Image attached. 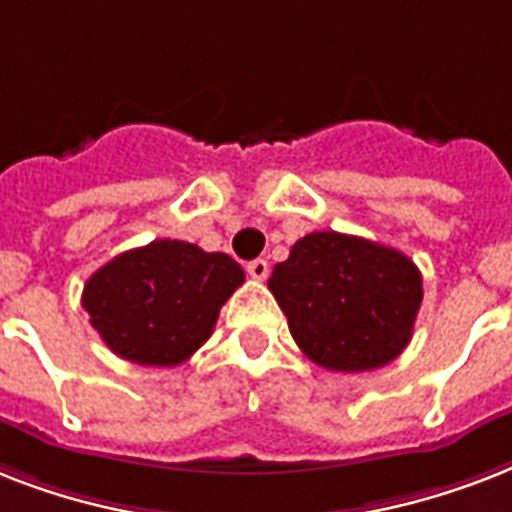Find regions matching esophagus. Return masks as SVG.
Returning <instances> with one entry per match:
<instances>
[{"mask_svg": "<svg viewBox=\"0 0 512 512\" xmlns=\"http://www.w3.org/2000/svg\"><path fill=\"white\" fill-rule=\"evenodd\" d=\"M268 271H271V268H268V260H263V257H257V260H252V263L247 265V273L255 281L268 279Z\"/></svg>", "mask_w": 512, "mask_h": 512, "instance_id": "esophagus-1", "label": "esophagus"}]
</instances>
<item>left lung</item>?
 <instances>
[{"label": "left lung", "mask_w": 512, "mask_h": 512, "mask_svg": "<svg viewBox=\"0 0 512 512\" xmlns=\"http://www.w3.org/2000/svg\"><path fill=\"white\" fill-rule=\"evenodd\" d=\"M268 289L300 350L332 372H369L401 356L422 303V276L404 252L337 231L295 241Z\"/></svg>", "instance_id": "left-lung-1"}]
</instances>
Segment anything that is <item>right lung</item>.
<instances>
[{"mask_svg":"<svg viewBox=\"0 0 512 512\" xmlns=\"http://www.w3.org/2000/svg\"><path fill=\"white\" fill-rule=\"evenodd\" d=\"M244 271L223 252L177 239L116 255L92 273L84 311L108 348L140 366H177L209 340Z\"/></svg>","mask_w":512,"mask_h":512,"instance_id":"right-lung-1","label":"right lung"}]
</instances>
